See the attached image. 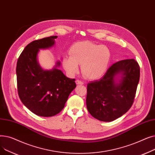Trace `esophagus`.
Returning a JSON list of instances; mask_svg holds the SVG:
<instances>
[{
  "mask_svg": "<svg viewBox=\"0 0 155 155\" xmlns=\"http://www.w3.org/2000/svg\"><path fill=\"white\" fill-rule=\"evenodd\" d=\"M75 82H76V84H77V85H83V84H84V82H82V81L79 80H77Z\"/></svg>",
  "mask_w": 155,
  "mask_h": 155,
  "instance_id": "esophagus-1",
  "label": "esophagus"
}]
</instances>
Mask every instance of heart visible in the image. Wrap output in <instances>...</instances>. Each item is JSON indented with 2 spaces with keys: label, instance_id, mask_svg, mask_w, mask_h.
Instances as JSON below:
<instances>
[{
  "label": "heart",
  "instance_id": "b5f03b06",
  "mask_svg": "<svg viewBox=\"0 0 155 155\" xmlns=\"http://www.w3.org/2000/svg\"><path fill=\"white\" fill-rule=\"evenodd\" d=\"M70 56H65L63 67L70 77L74 76L81 64L83 75L88 79L94 80L102 77L107 71L111 53L106 46L90 41L79 42L73 45L69 51Z\"/></svg>",
  "mask_w": 155,
  "mask_h": 155
}]
</instances>
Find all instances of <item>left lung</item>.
<instances>
[{
    "instance_id": "8db88e82",
    "label": "left lung",
    "mask_w": 155,
    "mask_h": 155,
    "mask_svg": "<svg viewBox=\"0 0 155 155\" xmlns=\"http://www.w3.org/2000/svg\"><path fill=\"white\" fill-rule=\"evenodd\" d=\"M140 76V66L134 59L114 63L100 80L88 84V111L104 122L124 115L133 105Z\"/></svg>"
}]
</instances>
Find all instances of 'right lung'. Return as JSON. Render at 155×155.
Returning <instances> with one entry per match:
<instances>
[{
  "instance_id": "1",
  "label": "right lung",
  "mask_w": 155,
  "mask_h": 155,
  "mask_svg": "<svg viewBox=\"0 0 155 155\" xmlns=\"http://www.w3.org/2000/svg\"><path fill=\"white\" fill-rule=\"evenodd\" d=\"M57 38L53 36L30 43L17 63L19 98L29 110L39 116L51 117L58 114L77 86L75 79L67 77L59 70L60 61H57L50 70L43 69L39 63V50L54 46Z\"/></svg>"
}]
</instances>
